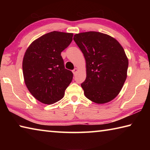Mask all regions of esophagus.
<instances>
[{
	"instance_id": "esophagus-1",
	"label": "esophagus",
	"mask_w": 150,
	"mask_h": 150,
	"mask_svg": "<svg viewBox=\"0 0 150 150\" xmlns=\"http://www.w3.org/2000/svg\"><path fill=\"white\" fill-rule=\"evenodd\" d=\"M77 71H78V69H77V68H75L73 70V74H74L75 75L77 74Z\"/></svg>"
}]
</instances>
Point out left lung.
<instances>
[{
  "label": "left lung",
  "mask_w": 150,
  "mask_h": 150,
  "mask_svg": "<svg viewBox=\"0 0 150 150\" xmlns=\"http://www.w3.org/2000/svg\"><path fill=\"white\" fill-rule=\"evenodd\" d=\"M73 40L86 61L87 77L81 87L88 99L97 104L113 100L127 77L128 59L117 40L98 32L77 34Z\"/></svg>",
  "instance_id": "obj_1"
}]
</instances>
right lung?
Instances as JSON below:
<instances>
[{
    "label": "right lung",
    "instance_id": "obj_1",
    "mask_svg": "<svg viewBox=\"0 0 150 150\" xmlns=\"http://www.w3.org/2000/svg\"><path fill=\"white\" fill-rule=\"evenodd\" d=\"M73 34L54 31L34 40L28 47L22 62L24 82L35 98L53 104L62 99L73 79L61 55L73 40Z\"/></svg>",
    "mask_w": 150,
    "mask_h": 150
}]
</instances>
